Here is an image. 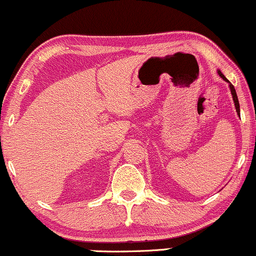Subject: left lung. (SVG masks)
<instances>
[{
    "label": "left lung",
    "instance_id": "left-lung-1",
    "mask_svg": "<svg viewBox=\"0 0 256 256\" xmlns=\"http://www.w3.org/2000/svg\"><path fill=\"white\" fill-rule=\"evenodd\" d=\"M218 74L222 76V78L225 80L226 82H228V85H230V93H232V96H233V101H234V106H236V113L239 114V116H240V104H239V100H238V96H236V88H234V86L232 85V84H230L228 80H227V78L225 76L222 74V72L219 71L218 70Z\"/></svg>",
    "mask_w": 256,
    "mask_h": 256
}]
</instances>
